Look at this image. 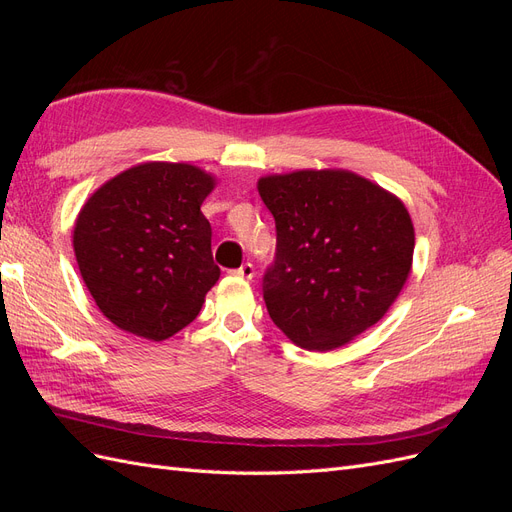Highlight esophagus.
I'll list each match as a JSON object with an SVG mask.
<instances>
[{
	"label": "esophagus",
	"instance_id": "obj_1",
	"mask_svg": "<svg viewBox=\"0 0 512 512\" xmlns=\"http://www.w3.org/2000/svg\"><path fill=\"white\" fill-rule=\"evenodd\" d=\"M235 275L245 277V280H252V277H254V265H252V262H243V265L235 271Z\"/></svg>",
	"mask_w": 512,
	"mask_h": 512
}]
</instances>
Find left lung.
I'll return each mask as SVG.
<instances>
[{"mask_svg":"<svg viewBox=\"0 0 512 512\" xmlns=\"http://www.w3.org/2000/svg\"><path fill=\"white\" fill-rule=\"evenodd\" d=\"M275 220L262 277L271 320L305 350L327 352L389 312L414 254L404 203L350 170H297L258 181Z\"/></svg>","mask_w":512,"mask_h":512,"instance_id":"obj_1","label":"left lung"}]
</instances>
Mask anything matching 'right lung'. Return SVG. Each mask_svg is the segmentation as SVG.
<instances>
[{"label": "right lung", "instance_id": "add662e5", "mask_svg": "<svg viewBox=\"0 0 512 512\" xmlns=\"http://www.w3.org/2000/svg\"><path fill=\"white\" fill-rule=\"evenodd\" d=\"M215 179L192 164L145 162L91 194L74 224L83 282L115 327L162 342L198 316L220 280L200 211Z\"/></svg>", "mask_w": 512, "mask_h": 512}]
</instances>
